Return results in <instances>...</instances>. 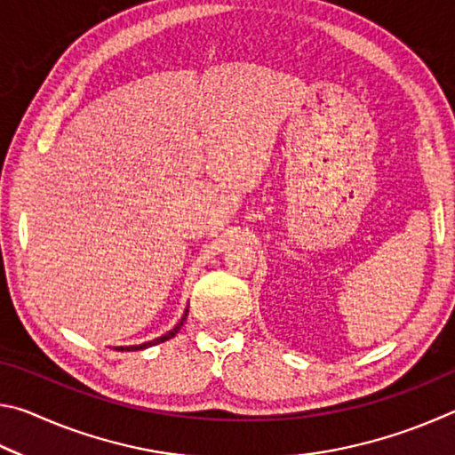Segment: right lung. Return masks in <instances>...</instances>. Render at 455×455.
I'll return each mask as SVG.
<instances>
[{
    "label": "right lung",
    "mask_w": 455,
    "mask_h": 455,
    "mask_svg": "<svg viewBox=\"0 0 455 455\" xmlns=\"http://www.w3.org/2000/svg\"><path fill=\"white\" fill-rule=\"evenodd\" d=\"M187 315H188V309H187V313H184V317L179 321V325H174V329H172V331H168V333H166V335H163V337L154 339V341H148V343H144V345H130V347H116V349H118V351H138V349H146V347H150V345H156V343L168 341V339H172L176 333H179L180 327L184 325V321H187Z\"/></svg>",
    "instance_id": "1"
}]
</instances>
